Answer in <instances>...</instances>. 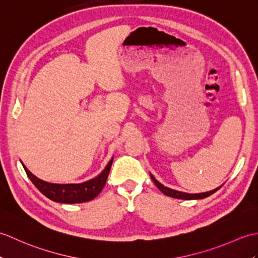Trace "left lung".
<instances>
[{"label":"left lung","instance_id":"obj_1","mask_svg":"<svg viewBox=\"0 0 258 258\" xmlns=\"http://www.w3.org/2000/svg\"><path fill=\"white\" fill-rule=\"evenodd\" d=\"M151 177L153 179V182H154V184L157 186L158 189H160L162 193H164V194L169 196V197H174V199H178V200H201V199H205V197L212 195L213 193H215L217 189H220V187H218V188H215V189H213V190L206 191V193L188 194V193H183V191H178V190H175V189L166 187V186L162 185L160 182H157V180L155 179L154 176H153V175H151Z\"/></svg>","mask_w":258,"mask_h":258}]
</instances>
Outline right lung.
Masks as SVG:
<instances>
[{
    "label": "right lung",
    "instance_id": "obj_1",
    "mask_svg": "<svg viewBox=\"0 0 258 258\" xmlns=\"http://www.w3.org/2000/svg\"><path fill=\"white\" fill-rule=\"evenodd\" d=\"M113 158L105 169L98 175L97 177L85 183L81 184H52L47 183L34 176L24 165L26 175L32 180V183L36 186V188L45 195L48 199L57 203H67V204H74V203H83L91 201L96 197L103 189L106 183L109 169H111Z\"/></svg>",
    "mask_w": 258,
    "mask_h": 258
}]
</instances>
